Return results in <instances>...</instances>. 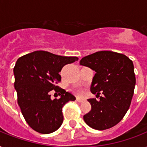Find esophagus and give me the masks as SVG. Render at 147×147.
I'll return each instance as SVG.
<instances>
[{
	"label": "esophagus",
	"mask_w": 147,
	"mask_h": 147,
	"mask_svg": "<svg viewBox=\"0 0 147 147\" xmlns=\"http://www.w3.org/2000/svg\"><path fill=\"white\" fill-rule=\"evenodd\" d=\"M76 100L78 102H84L85 101V99H83V98H76Z\"/></svg>",
	"instance_id": "1"
}]
</instances>
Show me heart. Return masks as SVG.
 <instances>
[{
	"label": "heart",
	"instance_id": "obj_1",
	"mask_svg": "<svg viewBox=\"0 0 147 147\" xmlns=\"http://www.w3.org/2000/svg\"><path fill=\"white\" fill-rule=\"evenodd\" d=\"M74 92H75L76 94H78V95H82V94H83V91L80 88H75Z\"/></svg>",
	"mask_w": 147,
	"mask_h": 147
}]
</instances>
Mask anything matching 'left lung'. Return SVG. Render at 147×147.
<instances>
[{
  "label": "left lung",
  "mask_w": 147,
  "mask_h": 147,
  "mask_svg": "<svg viewBox=\"0 0 147 147\" xmlns=\"http://www.w3.org/2000/svg\"><path fill=\"white\" fill-rule=\"evenodd\" d=\"M79 63L96 72L91 92L100 97L98 100H88L92 110L84 115V121L95 130L109 129L123 119L130 107L136 84L133 62L121 53L99 51L83 57Z\"/></svg>",
  "instance_id": "1"
}]
</instances>
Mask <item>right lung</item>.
I'll use <instances>...</instances> for the list:
<instances>
[{
	"instance_id": "add662e5",
	"label": "right lung",
	"mask_w": 147,
	"mask_h": 147,
	"mask_svg": "<svg viewBox=\"0 0 147 147\" xmlns=\"http://www.w3.org/2000/svg\"><path fill=\"white\" fill-rule=\"evenodd\" d=\"M78 59L41 50L17 59L13 68L17 103L26 123L36 132L47 134L62 125V107L76 97L56 85L61 81L62 67ZM52 90L59 93V99H51Z\"/></svg>"
}]
</instances>
